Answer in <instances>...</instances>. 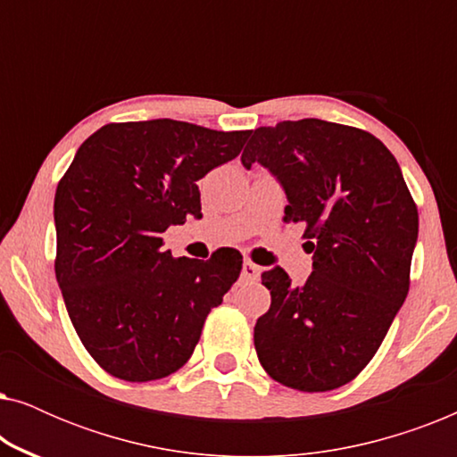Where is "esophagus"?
<instances>
[{
  "mask_svg": "<svg viewBox=\"0 0 457 457\" xmlns=\"http://www.w3.org/2000/svg\"><path fill=\"white\" fill-rule=\"evenodd\" d=\"M243 278H247V280H255L260 277V266L258 264H253V262H249V260H245L243 262Z\"/></svg>",
  "mask_w": 457,
  "mask_h": 457,
  "instance_id": "obj_1",
  "label": "esophagus"
}]
</instances>
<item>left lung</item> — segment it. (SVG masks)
I'll return each mask as SVG.
<instances>
[{
  "instance_id": "left-lung-1",
  "label": "left lung",
  "mask_w": 457,
  "mask_h": 457,
  "mask_svg": "<svg viewBox=\"0 0 457 457\" xmlns=\"http://www.w3.org/2000/svg\"><path fill=\"white\" fill-rule=\"evenodd\" d=\"M241 162L283 183L285 222L305 224L314 253L299 287L283 268L262 272L270 310L253 328L260 364L291 389H339L374 358L410 291L414 197L383 141L318 118L252 130Z\"/></svg>"
}]
</instances>
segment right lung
Instances as JSON below:
<instances>
[{"label":"right lung","mask_w":457,"mask_h":457,"mask_svg":"<svg viewBox=\"0 0 457 457\" xmlns=\"http://www.w3.org/2000/svg\"><path fill=\"white\" fill-rule=\"evenodd\" d=\"M247 137L170 118L110 122L60 179L55 278L80 343L112 377L147 383L183 368L239 278L237 249L172 258L162 235L202 218L197 180L237 158Z\"/></svg>","instance_id":"right-lung-1"}]
</instances>
